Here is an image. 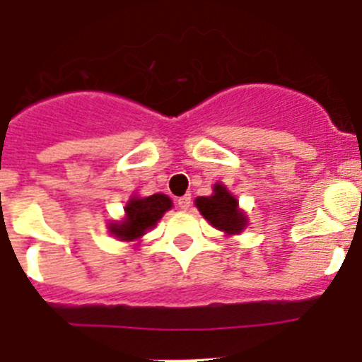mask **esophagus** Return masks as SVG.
<instances>
[{"label": "esophagus", "instance_id": "1", "mask_svg": "<svg viewBox=\"0 0 362 362\" xmlns=\"http://www.w3.org/2000/svg\"><path fill=\"white\" fill-rule=\"evenodd\" d=\"M177 206L181 208V210H188V208L192 206V197L190 195H183V197L177 199Z\"/></svg>", "mask_w": 362, "mask_h": 362}]
</instances>
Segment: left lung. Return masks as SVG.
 <instances>
[{"instance_id": "1", "label": "left lung", "mask_w": 362, "mask_h": 362, "mask_svg": "<svg viewBox=\"0 0 362 362\" xmlns=\"http://www.w3.org/2000/svg\"><path fill=\"white\" fill-rule=\"evenodd\" d=\"M195 206L211 226L226 235H238L247 224V215L238 208L235 195H231L221 183L215 185L210 197L195 199Z\"/></svg>"}]
</instances>
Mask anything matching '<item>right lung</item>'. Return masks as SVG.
Instances as JSON below:
<instances>
[{"label":"right lung","mask_w":362,"mask_h":362,"mask_svg":"<svg viewBox=\"0 0 362 362\" xmlns=\"http://www.w3.org/2000/svg\"><path fill=\"white\" fill-rule=\"evenodd\" d=\"M172 208V201L165 194H154L148 197H131L125 204V217L120 222L109 224V231L120 240L131 242L144 237L158 224L165 211Z\"/></svg>","instance_id":"1"}]
</instances>
